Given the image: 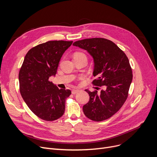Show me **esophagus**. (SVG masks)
I'll return each instance as SVG.
<instances>
[{
	"instance_id": "obj_1",
	"label": "esophagus",
	"mask_w": 157,
	"mask_h": 157,
	"mask_svg": "<svg viewBox=\"0 0 157 157\" xmlns=\"http://www.w3.org/2000/svg\"><path fill=\"white\" fill-rule=\"evenodd\" d=\"M79 92V90H78V89H73L72 90V94H77L78 92Z\"/></svg>"
}]
</instances>
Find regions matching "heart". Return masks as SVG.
<instances>
[{"label": "heart", "mask_w": 157, "mask_h": 157, "mask_svg": "<svg viewBox=\"0 0 157 157\" xmlns=\"http://www.w3.org/2000/svg\"><path fill=\"white\" fill-rule=\"evenodd\" d=\"M84 55V54L81 53H76L75 55H74V56H78V55Z\"/></svg>", "instance_id": "1"}]
</instances>
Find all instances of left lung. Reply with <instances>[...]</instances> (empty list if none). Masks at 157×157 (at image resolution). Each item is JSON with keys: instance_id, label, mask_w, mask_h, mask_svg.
I'll return each mask as SVG.
<instances>
[{"instance_id": "1", "label": "left lung", "mask_w": 157, "mask_h": 157, "mask_svg": "<svg viewBox=\"0 0 157 157\" xmlns=\"http://www.w3.org/2000/svg\"><path fill=\"white\" fill-rule=\"evenodd\" d=\"M73 46L85 49L94 60L93 83L104 86L100 93L85 91L90 100L83 105L85 116L93 121H101L111 117L125 102L132 80V72L127 56L111 40L104 38L78 40Z\"/></svg>"}]
</instances>
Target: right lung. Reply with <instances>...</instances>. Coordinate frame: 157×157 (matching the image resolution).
Instances as JSON below:
<instances>
[{
    "mask_svg": "<svg viewBox=\"0 0 157 157\" xmlns=\"http://www.w3.org/2000/svg\"><path fill=\"white\" fill-rule=\"evenodd\" d=\"M72 41L50 40L30 49L24 58L19 72L20 90L29 109L46 121L60 118L70 90L59 89L49 81L55 76L64 52Z\"/></svg>",
    "mask_w": 157,
    "mask_h": 157,
    "instance_id": "obj_1",
    "label": "right lung"
}]
</instances>
